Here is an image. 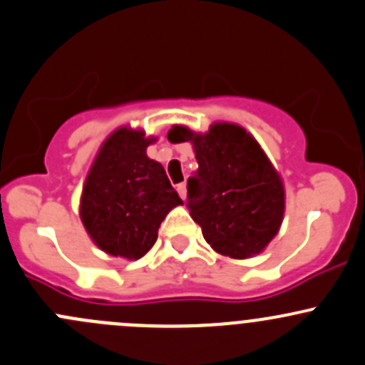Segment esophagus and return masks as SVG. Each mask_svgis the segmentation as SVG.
Returning a JSON list of instances; mask_svg holds the SVG:
<instances>
[{
  "label": "esophagus",
  "mask_w": 365,
  "mask_h": 365,
  "mask_svg": "<svg viewBox=\"0 0 365 365\" xmlns=\"http://www.w3.org/2000/svg\"><path fill=\"white\" fill-rule=\"evenodd\" d=\"M175 190H178V193H179V197L182 198H186V182H179L178 186H175Z\"/></svg>",
  "instance_id": "esophagus-1"
}]
</instances>
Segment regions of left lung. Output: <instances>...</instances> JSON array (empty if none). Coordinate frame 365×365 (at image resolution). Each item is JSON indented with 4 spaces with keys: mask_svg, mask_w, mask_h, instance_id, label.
I'll return each instance as SVG.
<instances>
[{
    "mask_svg": "<svg viewBox=\"0 0 365 365\" xmlns=\"http://www.w3.org/2000/svg\"><path fill=\"white\" fill-rule=\"evenodd\" d=\"M167 137L193 144L198 170L187 179L186 205L210 247L239 260L264 251L283 221L284 187L260 144L230 123L204 135L174 126Z\"/></svg>",
    "mask_w": 365,
    "mask_h": 365,
    "instance_id": "8db88e82",
    "label": "left lung"
}]
</instances>
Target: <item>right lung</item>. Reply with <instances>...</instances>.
<instances>
[{
  "label": "right lung",
  "instance_id": "add662e5",
  "mask_svg": "<svg viewBox=\"0 0 365 365\" xmlns=\"http://www.w3.org/2000/svg\"><path fill=\"white\" fill-rule=\"evenodd\" d=\"M155 138L119 128L96 155L81 198V220L93 242L112 257L138 260L158 239V228L182 204L163 167L145 155Z\"/></svg>",
  "mask_w": 365,
  "mask_h": 365
}]
</instances>
